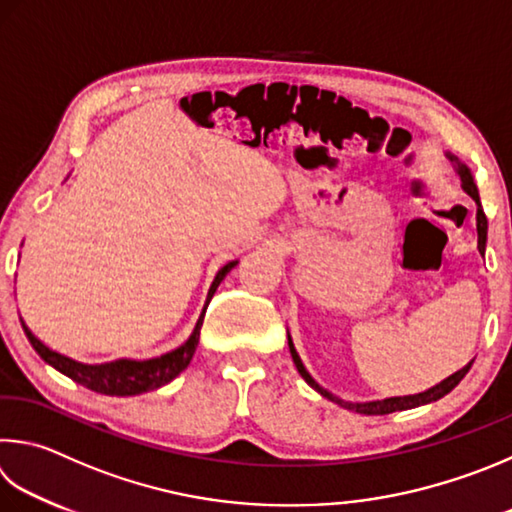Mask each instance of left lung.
I'll return each instance as SVG.
<instances>
[{
    "label": "left lung",
    "instance_id": "left-lung-1",
    "mask_svg": "<svg viewBox=\"0 0 512 512\" xmlns=\"http://www.w3.org/2000/svg\"><path fill=\"white\" fill-rule=\"evenodd\" d=\"M448 159L454 163V170H457V174H459V179H461V188L466 190L472 199H475V203H477V235H479V253L483 255L486 253V239H488V219H486V215H483V208H481V201H479V190H477V185H475V179H472V172H470V167L468 165H463L457 156H452V154H448ZM288 349H291V356H293V362H295V367H297V371H300V376L306 380V383H309L315 392L318 394H322L324 398H329L331 403H338L340 407H345V410H351V412H358V414H369V416H378V414H392V412H401V410H412V407H418V405H427V403H434V401H439V398H443L445 394H450L454 387H457L461 380H463V376L468 374L470 371V367H472V362H468L466 367L463 369H459V371H454L452 376H448L445 380H441L439 385H434V387H430V389H425V392H421V394H414V396H394V398H383V401H369V403H351V401H345V398H340V396H336V394H331L329 389H324L322 385H318L313 380V376L309 374V371H306V367L302 365V360H300V356H297V351H295V347H293V340H291V336H288Z\"/></svg>",
    "mask_w": 512,
    "mask_h": 512
}]
</instances>
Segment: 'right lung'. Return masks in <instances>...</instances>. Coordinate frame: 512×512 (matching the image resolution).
I'll return each instance as SVG.
<instances>
[{"mask_svg": "<svg viewBox=\"0 0 512 512\" xmlns=\"http://www.w3.org/2000/svg\"><path fill=\"white\" fill-rule=\"evenodd\" d=\"M237 266L235 262H228L221 271L217 273L215 282H212L210 291H208V300L206 306L210 304L212 295H215L217 286L224 282V277ZM206 306H203V313L194 327L192 336L183 342L181 347H176L174 351H167L159 358H150V360H129V358H120L114 362H102V365H85V362H78L64 353L53 351L51 347H46L40 338L33 336V331L26 327V322L22 320V329L26 333V338L33 345V349L40 353V358L44 362H49L51 367H55L60 374L69 376L76 383L85 385L91 392L98 394H107V396H136L143 392H152V389H159L163 385L170 383L181 371L190 365V360L197 351L199 345V333H201V324H203V315H206Z\"/></svg>", "mask_w": 512, "mask_h": 512, "instance_id": "add662e5", "label": "right lung"}]
</instances>
